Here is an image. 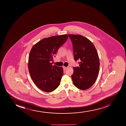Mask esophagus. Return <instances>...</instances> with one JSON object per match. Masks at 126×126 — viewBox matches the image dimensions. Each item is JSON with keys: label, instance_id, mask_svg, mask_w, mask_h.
Listing matches in <instances>:
<instances>
[{"label": "esophagus", "instance_id": "esophagus-1", "mask_svg": "<svg viewBox=\"0 0 126 126\" xmlns=\"http://www.w3.org/2000/svg\"><path fill=\"white\" fill-rule=\"evenodd\" d=\"M63 68L65 70H66L67 68H68V67H67L63 66Z\"/></svg>", "mask_w": 126, "mask_h": 126}]
</instances>
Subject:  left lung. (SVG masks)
<instances>
[{
    "label": "left lung",
    "mask_w": 126,
    "mask_h": 126,
    "mask_svg": "<svg viewBox=\"0 0 126 126\" xmlns=\"http://www.w3.org/2000/svg\"><path fill=\"white\" fill-rule=\"evenodd\" d=\"M72 42L75 61L79 60V67H74L71 76L74 85L80 90H86L95 82L100 68L98 55L93 43L87 38L68 34Z\"/></svg>",
    "instance_id": "obj_1"
}]
</instances>
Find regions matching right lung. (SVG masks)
<instances>
[{"mask_svg": "<svg viewBox=\"0 0 126 126\" xmlns=\"http://www.w3.org/2000/svg\"><path fill=\"white\" fill-rule=\"evenodd\" d=\"M67 34L51 36L35 44L29 57L28 68L36 85L43 91H53L60 84L63 71L62 67L52 66L53 57L58 49L66 41Z\"/></svg>", "mask_w": 126, "mask_h": 126, "instance_id": "1", "label": "right lung"}]
</instances>
